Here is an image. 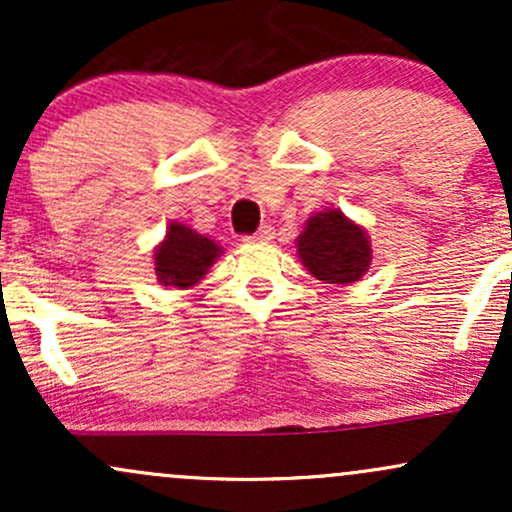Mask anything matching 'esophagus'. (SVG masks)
I'll return each instance as SVG.
<instances>
[{"mask_svg":"<svg viewBox=\"0 0 512 512\" xmlns=\"http://www.w3.org/2000/svg\"><path fill=\"white\" fill-rule=\"evenodd\" d=\"M272 236H274V228L272 226H262L260 231L255 233V236H250L245 240H252V243H267V240H272Z\"/></svg>","mask_w":512,"mask_h":512,"instance_id":"obj_1","label":"esophagus"}]
</instances>
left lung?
I'll return each mask as SVG.
<instances>
[{"label": "left lung", "mask_w": 512, "mask_h": 512, "mask_svg": "<svg viewBox=\"0 0 512 512\" xmlns=\"http://www.w3.org/2000/svg\"><path fill=\"white\" fill-rule=\"evenodd\" d=\"M296 248L303 267L325 284L361 281L373 262L366 228L351 221L342 209H325L310 216L296 238Z\"/></svg>", "instance_id": "1"}]
</instances>
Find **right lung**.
Wrapping results in <instances>:
<instances>
[{"instance_id": "add662e5", "label": "right lung", "mask_w": 512, "mask_h": 512, "mask_svg": "<svg viewBox=\"0 0 512 512\" xmlns=\"http://www.w3.org/2000/svg\"><path fill=\"white\" fill-rule=\"evenodd\" d=\"M221 245L195 228L180 221H170L166 238L154 250V269L161 286L170 289H192L209 272V267L221 257Z\"/></svg>"}]
</instances>
